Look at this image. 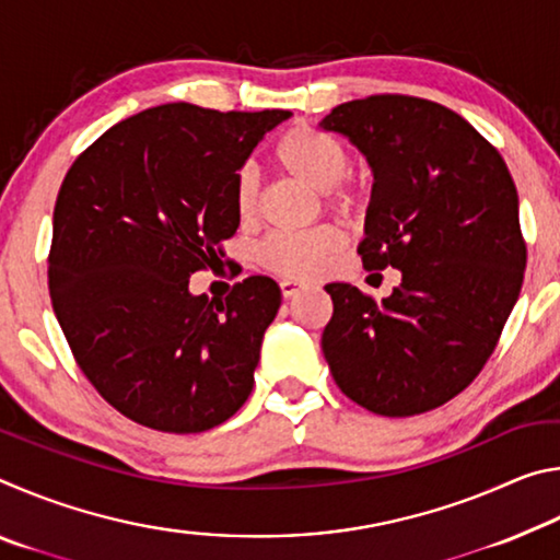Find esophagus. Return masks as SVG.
I'll use <instances>...</instances> for the list:
<instances>
[{"mask_svg": "<svg viewBox=\"0 0 560 560\" xmlns=\"http://www.w3.org/2000/svg\"><path fill=\"white\" fill-rule=\"evenodd\" d=\"M279 287H281V296L283 299H293V296H296V293H301L303 289H306V283L293 281V279H283Z\"/></svg>", "mask_w": 560, "mask_h": 560, "instance_id": "1", "label": "esophagus"}]
</instances>
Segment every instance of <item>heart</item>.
Masks as SVG:
<instances>
[{"label": "heart", "instance_id": "b5f03b06", "mask_svg": "<svg viewBox=\"0 0 560 560\" xmlns=\"http://www.w3.org/2000/svg\"><path fill=\"white\" fill-rule=\"evenodd\" d=\"M273 160L281 173L299 179L316 192H324L328 207L338 212H355L365 202V189L355 179L343 175L350 167L348 148L338 138L308 126H296L279 138ZM234 212L242 222H249L259 207V175L252 165H244L232 187ZM343 249V232L334 224L299 234H271L257 246L261 267L283 277H314L324 271L336 254Z\"/></svg>", "mask_w": 560, "mask_h": 560}]
</instances>
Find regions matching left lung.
I'll use <instances>...</instances> for the list:
<instances>
[{
  "instance_id": "8db88e82",
  "label": "left lung",
  "mask_w": 560,
  "mask_h": 560,
  "mask_svg": "<svg viewBox=\"0 0 560 560\" xmlns=\"http://www.w3.org/2000/svg\"><path fill=\"white\" fill-rule=\"evenodd\" d=\"M318 126L373 170L363 267L402 273L381 303L328 283L334 316L320 348L330 373L375 415L434 410L479 375L518 299L526 244L514 179L467 120L424 98L348 101Z\"/></svg>"
}]
</instances>
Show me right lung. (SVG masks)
<instances>
[{"mask_svg": "<svg viewBox=\"0 0 560 560\" xmlns=\"http://www.w3.org/2000/svg\"><path fill=\"white\" fill-rule=\"evenodd\" d=\"M289 110L165 103L116 122L75 158L54 207L49 291L75 363L101 397L160 432H205L252 395L269 277L226 299L189 293L240 217L232 187Z\"/></svg>", "mask_w": 560, "mask_h": 560, "instance_id": "obj_1", "label": "right lung"}]
</instances>
